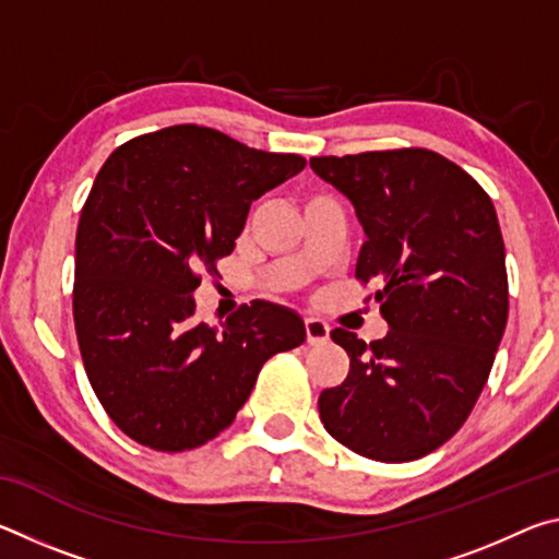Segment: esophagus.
<instances>
[{
  "mask_svg": "<svg viewBox=\"0 0 559 559\" xmlns=\"http://www.w3.org/2000/svg\"><path fill=\"white\" fill-rule=\"evenodd\" d=\"M306 337L310 345H320L330 340V325L320 318H306Z\"/></svg>",
  "mask_w": 559,
  "mask_h": 559,
  "instance_id": "34e87169",
  "label": "esophagus"
}]
</instances>
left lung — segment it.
<instances>
[{
    "label": "left lung",
    "mask_w": 559,
    "mask_h": 559,
    "mask_svg": "<svg viewBox=\"0 0 559 559\" xmlns=\"http://www.w3.org/2000/svg\"><path fill=\"white\" fill-rule=\"evenodd\" d=\"M355 206L367 241L355 276L377 281L390 325L367 345L335 328L343 384L320 392V421L359 456L402 463L439 449L468 419L508 323L506 246L476 179L421 147L313 157Z\"/></svg>",
    "instance_id": "obj_1"
}]
</instances>
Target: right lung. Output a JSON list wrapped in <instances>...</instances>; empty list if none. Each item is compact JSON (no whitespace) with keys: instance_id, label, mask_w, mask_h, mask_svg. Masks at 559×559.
Returning <instances> with one entry per match:
<instances>
[{"instance_id":"1","label":"right lung","mask_w":559,"mask_h":559,"mask_svg":"<svg viewBox=\"0 0 559 559\" xmlns=\"http://www.w3.org/2000/svg\"><path fill=\"white\" fill-rule=\"evenodd\" d=\"M302 167L202 126L132 138L100 167L75 231L73 323L93 392L130 439L202 447L234 421L263 362L306 340L276 302L210 328L192 298L200 273L234 251L251 202Z\"/></svg>"}]
</instances>
